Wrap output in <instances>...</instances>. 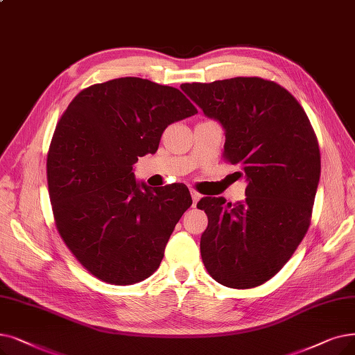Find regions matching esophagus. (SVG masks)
I'll use <instances>...</instances> for the list:
<instances>
[{"label": "esophagus", "instance_id": "1", "mask_svg": "<svg viewBox=\"0 0 355 355\" xmlns=\"http://www.w3.org/2000/svg\"><path fill=\"white\" fill-rule=\"evenodd\" d=\"M190 194H191V198H193V206H196V205H197V202L200 200V197H202V196H200V193H198V191H196L194 189H191V190H190Z\"/></svg>", "mask_w": 355, "mask_h": 355}]
</instances>
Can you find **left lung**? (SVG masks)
<instances>
[{"label":"left lung","mask_w":355,"mask_h":355,"mask_svg":"<svg viewBox=\"0 0 355 355\" xmlns=\"http://www.w3.org/2000/svg\"><path fill=\"white\" fill-rule=\"evenodd\" d=\"M181 89L220 123L223 155L248 182L243 202L203 197L197 203L209 218L200 239L205 267L226 287H257L283 268L309 229L320 177L315 132L286 88L258 76Z\"/></svg>","instance_id":"left-lung-1"}]
</instances>
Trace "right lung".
I'll return each instance as SVG.
<instances>
[{
	"label": "right lung",
	"mask_w": 355,
	"mask_h": 355,
	"mask_svg": "<svg viewBox=\"0 0 355 355\" xmlns=\"http://www.w3.org/2000/svg\"><path fill=\"white\" fill-rule=\"evenodd\" d=\"M197 113L174 87L126 76L91 85L60 117L48 153L56 227L75 258L117 286L155 272L191 203L186 186L137 182V157L155 153L164 130Z\"/></svg>",
	"instance_id": "add662e5"
}]
</instances>
